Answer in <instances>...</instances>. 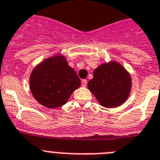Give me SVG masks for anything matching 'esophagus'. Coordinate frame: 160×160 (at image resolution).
Returning <instances> with one entry per match:
<instances>
[{"instance_id":"1","label":"esophagus","mask_w":160,"mask_h":160,"mask_svg":"<svg viewBox=\"0 0 160 160\" xmlns=\"http://www.w3.org/2000/svg\"><path fill=\"white\" fill-rule=\"evenodd\" d=\"M87 80H82V86L83 87H86L87 86Z\"/></svg>"}]
</instances>
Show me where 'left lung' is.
Returning a JSON list of instances; mask_svg holds the SVG:
<instances>
[{
  "mask_svg": "<svg viewBox=\"0 0 160 160\" xmlns=\"http://www.w3.org/2000/svg\"><path fill=\"white\" fill-rule=\"evenodd\" d=\"M132 88L129 72L117 61L103 63L93 71L88 88L105 108L120 106L128 99Z\"/></svg>",
  "mask_w": 160,
  "mask_h": 160,
  "instance_id": "obj_1",
  "label": "left lung"
}]
</instances>
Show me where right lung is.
Here are the masks:
<instances>
[{
	"mask_svg": "<svg viewBox=\"0 0 160 160\" xmlns=\"http://www.w3.org/2000/svg\"><path fill=\"white\" fill-rule=\"evenodd\" d=\"M80 84L76 71L59 53L36 65L30 76L32 95L38 103L49 109L65 105Z\"/></svg>",
	"mask_w": 160,
	"mask_h": 160,
	"instance_id": "right-lung-1",
	"label": "right lung"
}]
</instances>
